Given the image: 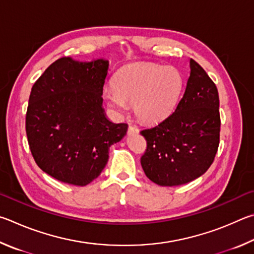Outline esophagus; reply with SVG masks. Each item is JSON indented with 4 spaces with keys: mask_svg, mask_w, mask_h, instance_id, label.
<instances>
[{
    "mask_svg": "<svg viewBox=\"0 0 254 254\" xmlns=\"http://www.w3.org/2000/svg\"><path fill=\"white\" fill-rule=\"evenodd\" d=\"M138 132H139V129L136 126H132V125H130V126L128 127V135L138 134Z\"/></svg>",
    "mask_w": 254,
    "mask_h": 254,
    "instance_id": "1",
    "label": "esophagus"
}]
</instances>
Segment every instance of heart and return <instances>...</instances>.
I'll list each match as a JSON object with an SVG mask.
<instances>
[{
  "instance_id": "heart-1",
  "label": "heart",
  "mask_w": 254,
  "mask_h": 254,
  "mask_svg": "<svg viewBox=\"0 0 254 254\" xmlns=\"http://www.w3.org/2000/svg\"><path fill=\"white\" fill-rule=\"evenodd\" d=\"M183 87V75L176 68L132 64L118 71L114 87L104 90V99L115 114L126 113L129 105H134L137 118L156 124L175 110Z\"/></svg>"
}]
</instances>
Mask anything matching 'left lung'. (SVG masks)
I'll use <instances>...</instances> for the list:
<instances>
[{"instance_id":"1","label":"left lung","mask_w":254,"mask_h":254,"mask_svg":"<svg viewBox=\"0 0 254 254\" xmlns=\"http://www.w3.org/2000/svg\"><path fill=\"white\" fill-rule=\"evenodd\" d=\"M185 92L174 113L140 131L147 149L140 158L146 176L161 186L183 185L203 175L220 143L219 92L201 65L190 60Z\"/></svg>"}]
</instances>
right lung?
Masks as SVG:
<instances>
[{
	"instance_id": "obj_1",
	"label": "right lung",
	"mask_w": 254,
	"mask_h": 254,
	"mask_svg": "<svg viewBox=\"0 0 254 254\" xmlns=\"http://www.w3.org/2000/svg\"><path fill=\"white\" fill-rule=\"evenodd\" d=\"M109 61L70 57L47 68L30 93L25 129L35 163L53 179L86 186L109 158V147L124 138L127 124H115L102 108Z\"/></svg>"
}]
</instances>
